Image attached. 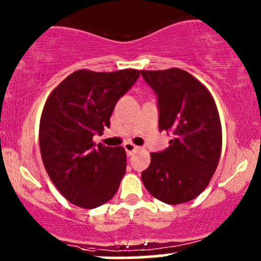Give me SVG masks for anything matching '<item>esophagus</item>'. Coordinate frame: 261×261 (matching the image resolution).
Returning <instances> with one entry per match:
<instances>
[{
	"mask_svg": "<svg viewBox=\"0 0 261 261\" xmlns=\"http://www.w3.org/2000/svg\"><path fill=\"white\" fill-rule=\"evenodd\" d=\"M124 148L126 151V153H127V156H131L134 152H136L137 150H139V146L134 145L133 142H126V144L124 145Z\"/></svg>",
	"mask_w": 261,
	"mask_h": 261,
	"instance_id": "34e87169",
	"label": "esophagus"
}]
</instances>
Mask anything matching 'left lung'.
<instances>
[{
  "label": "left lung",
  "mask_w": 261,
  "mask_h": 261,
  "mask_svg": "<svg viewBox=\"0 0 261 261\" xmlns=\"http://www.w3.org/2000/svg\"><path fill=\"white\" fill-rule=\"evenodd\" d=\"M159 104V128L171 133L170 146L151 153L141 173L146 190L167 204L198 197L210 183L222 151V126L208 89L179 68L141 70Z\"/></svg>",
  "instance_id": "8db88e82"
}]
</instances>
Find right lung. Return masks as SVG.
I'll use <instances>...</instances> for the list:
<instances>
[{
  "instance_id": "add662e5",
  "label": "right lung",
  "mask_w": 261,
  "mask_h": 261,
  "mask_svg": "<svg viewBox=\"0 0 261 261\" xmlns=\"http://www.w3.org/2000/svg\"><path fill=\"white\" fill-rule=\"evenodd\" d=\"M140 71L76 70L48 96L39 124V147L45 171L70 203L93 210L115 196L126 171L124 147L93 142L110 126L117 100Z\"/></svg>"
}]
</instances>
